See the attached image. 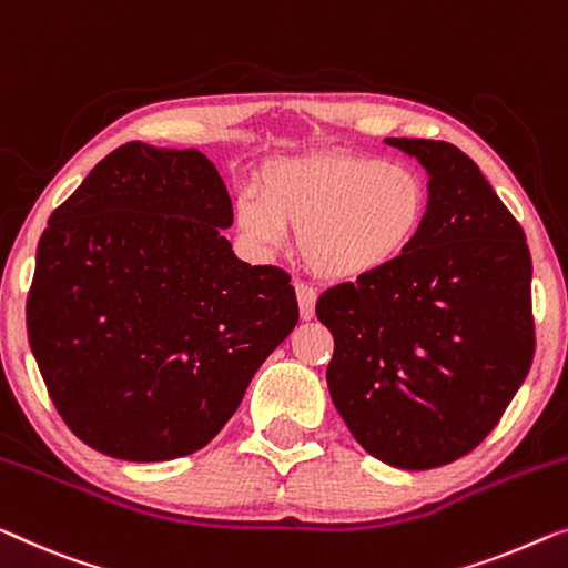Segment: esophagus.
Listing matches in <instances>:
<instances>
[{
  "label": "esophagus",
  "mask_w": 568,
  "mask_h": 568,
  "mask_svg": "<svg viewBox=\"0 0 568 568\" xmlns=\"http://www.w3.org/2000/svg\"><path fill=\"white\" fill-rule=\"evenodd\" d=\"M294 290H297V302H300V315H302V320H310L312 315H315L317 292L312 290L310 284H304V282L294 284Z\"/></svg>",
  "instance_id": "obj_1"
}]
</instances>
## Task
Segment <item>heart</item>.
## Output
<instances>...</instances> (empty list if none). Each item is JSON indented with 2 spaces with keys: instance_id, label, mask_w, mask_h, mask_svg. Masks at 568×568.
Here are the masks:
<instances>
[{
  "instance_id": "1",
  "label": "heart",
  "mask_w": 568,
  "mask_h": 568,
  "mask_svg": "<svg viewBox=\"0 0 568 568\" xmlns=\"http://www.w3.org/2000/svg\"><path fill=\"white\" fill-rule=\"evenodd\" d=\"M427 184L407 163L323 151L268 161L261 192L243 189L235 223L253 245L282 248L300 230L307 266L325 278H361L397 264L427 220Z\"/></svg>"
}]
</instances>
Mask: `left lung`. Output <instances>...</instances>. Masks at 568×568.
Instances as JSON below:
<instances>
[{"label": "left lung", "instance_id": "left-lung-1", "mask_svg": "<svg viewBox=\"0 0 568 568\" xmlns=\"http://www.w3.org/2000/svg\"><path fill=\"white\" fill-rule=\"evenodd\" d=\"M427 171V220L397 264L317 300L333 405L366 454L425 471L495 430L530 372L525 233L479 166L443 141L386 138Z\"/></svg>", "mask_w": 568, "mask_h": 568}]
</instances>
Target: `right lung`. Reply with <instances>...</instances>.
I'll return each instance as SVG.
<instances>
[{"instance_id": "add662e5", "label": "right lung", "mask_w": 568, "mask_h": 568, "mask_svg": "<svg viewBox=\"0 0 568 568\" xmlns=\"http://www.w3.org/2000/svg\"><path fill=\"white\" fill-rule=\"evenodd\" d=\"M233 204L194 148L141 141L53 210L28 292V341L69 430L100 454L169 462L207 446L300 320L290 274L251 266Z\"/></svg>"}]
</instances>
